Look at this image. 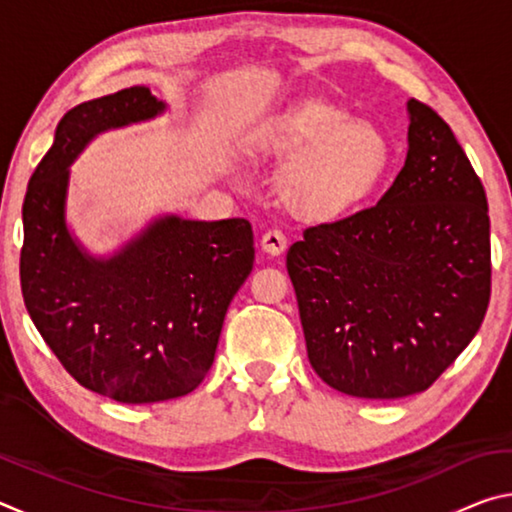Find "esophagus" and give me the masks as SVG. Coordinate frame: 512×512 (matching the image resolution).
Listing matches in <instances>:
<instances>
[{"mask_svg": "<svg viewBox=\"0 0 512 512\" xmlns=\"http://www.w3.org/2000/svg\"><path fill=\"white\" fill-rule=\"evenodd\" d=\"M262 250L268 255H282L287 250V237L280 230H268L262 237Z\"/></svg>", "mask_w": 512, "mask_h": 512, "instance_id": "obj_1", "label": "esophagus"}]
</instances>
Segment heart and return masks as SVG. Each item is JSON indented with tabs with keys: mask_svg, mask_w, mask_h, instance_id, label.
<instances>
[{
	"mask_svg": "<svg viewBox=\"0 0 512 512\" xmlns=\"http://www.w3.org/2000/svg\"><path fill=\"white\" fill-rule=\"evenodd\" d=\"M248 149L262 160L289 162L282 198L307 221H329L359 207L384 178L391 144L377 126L327 101H298L259 121Z\"/></svg>",
	"mask_w": 512,
	"mask_h": 512,
	"instance_id": "1",
	"label": "heart"
}]
</instances>
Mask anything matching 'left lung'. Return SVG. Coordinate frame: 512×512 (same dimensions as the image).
Segmentation results:
<instances>
[{"label": "left lung", "mask_w": 512, "mask_h": 512, "mask_svg": "<svg viewBox=\"0 0 512 512\" xmlns=\"http://www.w3.org/2000/svg\"><path fill=\"white\" fill-rule=\"evenodd\" d=\"M409 149L381 201L305 230L287 253L311 368L366 400L422 393L490 302V216L443 119L411 99Z\"/></svg>", "instance_id": "obj_1"}]
</instances>
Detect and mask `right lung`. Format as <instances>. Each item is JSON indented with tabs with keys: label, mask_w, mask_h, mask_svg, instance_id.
<instances>
[{
	"label": "right lung",
	"mask_w": 512,
	"mask_h": 512,
	"mask_svg": "<svg viewBox=\"0 0 512 512\" xmlns=\"http://www.w3.org/2000/svg\"><path fill=\"white\" fill-rule=\"evenodd\" d=\"M164 112L142 85L79 103L56 126L22 205L20 282L33 325L81 386L124 404L173 400L201 384L255 262L246 219L162 214L103 257L69 230V167L85 146Z\"/></svg>",
	"instance_id": "1"
}]
</instances>
